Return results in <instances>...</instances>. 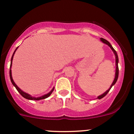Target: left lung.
<instances>
[{
  "mask_svg": "<svg viewBox=\"0 0 134 134\" xmlns=\"http://www.w3.org/2000/svg\"><path fill=\"white\" fill-rule=\"evenodd\" d=\"M100 41H102L103 43H105L106 45H107L109 47H110V48L111 49V50L113 51V52L114 53L115 56V66H116V68H115V76L114 80H113V82H112L111 85L110 86L109 88L107 91H106L105 93H103L102 94H100V95H99V97H97V99H102V98H103L104 97H105V96L109 93V91H110V89L111 88V87H112V86H113V85H114L116 83V82H117V80H118V76H119V68H118V62H119V59H118V54H117L116 51L114 49V48L112 47V46L111 45V43H110L109 42L107 41V40H105V39H103V38H100Z\"/></svg>",
  "mask_w": 134,
  "mask_h": 134,
  "instance_id": "8db88e82",
  "label": "left lung"
}]
</instances>
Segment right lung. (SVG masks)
<instances>
[{
	"label": "right lung",
	"instance_id": "right-lung-1",
	"mask_svg": "<svg viewBox=\"0 0 134 134\" xmlns=\"http://www.w3.org/2000/svg\"><path fill=\"white\" fill-rule=\"evenodd\" d=\"M19 47H17V48L15 49V52H14L13 54V55H12L11 57V60H10V71H9V74H10V81H11L12 84H13V85L14 86H15V88H16V89L17 90V91H18L19 93H20V94H21V95L23 96V97L25 98V99H29V100H41V99H46V98H48V97H49L50 96V94L52 93V92L54 91V87H53V88L52 90H51L50 91H49V93H47V94H44V95H42L41 96V97H32L31 95H30L29 94H28V93H25V92H24V91H23L20 88H19L18 86H17V85L15 84V82H14L13 79V77H12V72H11V67H12V62H13V56L14 55H15V52H16V50L17 49H18Z\"/></svg>",
	"mask_w": 134,
	"mask_h": 134
}]
</instances>
